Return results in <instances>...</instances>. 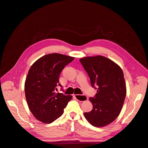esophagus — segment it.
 Returning <instances> with one entry per match:
<instances>
[{"label":"esophagus","mask_w":148,"mask_h":148,"mask_svg":"<svg viewBox=\"0 0 148 148\" xmlns=\"http://www.w3.org/2000/svg\"><path fill=\"white\" fill-rule=\"evenodd\" d=\"M74 97L80 101H85L88 100V98L86 97L85 95H77L74 94Z\"/></svg>","instance_id":"esophagus-1"}]
</instances>
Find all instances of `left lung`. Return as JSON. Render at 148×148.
<instances>
[{"instance_id":"1","label":"left lung","mask_w":148,"mask_h":148,"mask_svg":"<svg viewBox=\"0 0 148 148\" xmlns=\"http://www.w3.org/2000/svg\"><path fill=\"white\" fill-rule=\"evenodd\" d=\"M80 62L92 86H98L95 97L89 98L93 109L85 112L84 116L94 126H105L116 119L124 103L126 87L123 71L117 63L102 56L85 57Z\"/></svg>"}]
</instances>
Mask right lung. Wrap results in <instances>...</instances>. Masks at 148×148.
I'll return each mask as SVG.
<instances>
[{"label":"right lung","instance_id":"1","mask_svg":"<svg viewBox=\"0 0 148 148\" xmlns=\"http://www.w3.org/2000/svg\"><path fill=\"white\" fill-rule=\"evenodd\" d=\"M74 57L58 53L49 54L37 60L29 69L25 82V93L30 111L39 121L51 123L60 117L72 95L56 93L62 87L59 76Z\"/></svg>","mask_w":148,"mask_h":148}]
</instances>
